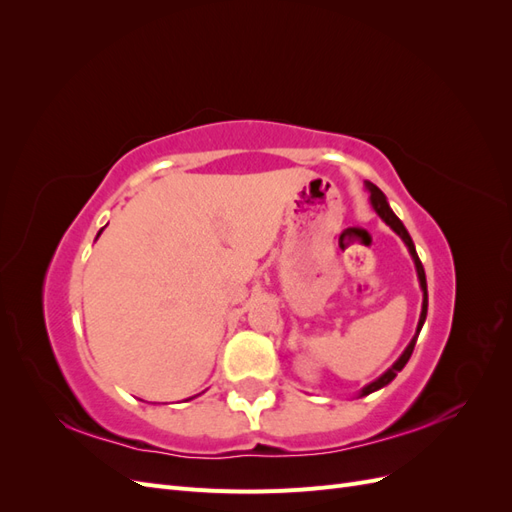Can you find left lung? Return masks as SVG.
Listing matches in <instances>:
<instances>
[{
  "mask_svg": "<svg viewBox=\"0 0 512 512\" xmlns=\"http://www.w3.org/2000/svg\"><path fill=\"white\" fill-rule=\"evenodd\" d=\"M365 188L369 190V200H371V207L376 209V213L380 215V218L389 224L397 235L401 237V241H404L406 245H408V252H410V256H412V260H414V267H416V275H418V284H421V290H423V309H421V318H418V327H416V335L412 337V342L408 344V348L404 350V354L399 356V359L384 371V374L378 378V380H374V382H369L365 389L359 393V397H365V395H369V393H374V391H378V389H382V386H386L389 384L401 369L406 367V363L410 361V356H412V350H414V344H416V339H418V333H421V329H423V324H425V318H427V280H425V269H423V265H421V260H418V254H416V250H414V243H412V239H410V235H408V230H406V226L401 224V220L397 218V215L393 213V209L389 207V203H386V196L382 194V190L380 188H376L374 183L371 181H365Z\"/></svg>",
  "mask_w": 512,
  "mask_h": 512,
  "instance_id": "left-lung-1",
  "label": "left lung"
}]
</instances>
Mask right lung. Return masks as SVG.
<instances>
[{
    "label": "right lung",
    "instance_id": "1",
    "mask_svg": "<svg viewBox=\"0 0 512 512\" xmlns=\"http://www.w3.org/2000/svg\"><path fill=\"white\" fill-rule=\"evenodd\" d=\"M100 232H102V230H100ZM100 232H98V237H100ZM190 399H192V397H190Z\"/></svg>",
    "mask_w": 512,
    "mask_h": 512
}]
</instances>
